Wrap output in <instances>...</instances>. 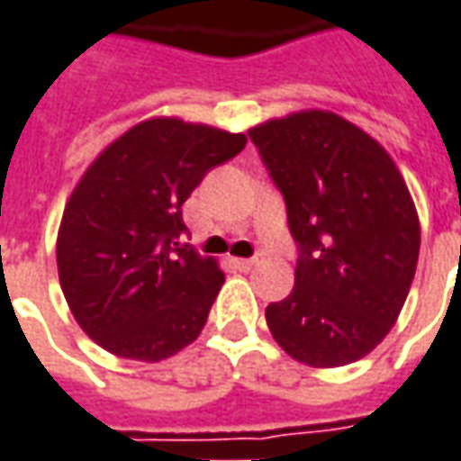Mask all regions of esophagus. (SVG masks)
<instances>
[{"label":"esophagus","instance_id":"1","mask_svg":"<svg viewBox=\"0 0 461 461\" xmlns=\"http://www.w3.org/2000/svg\"><path fill=\"white\" fill-rule=\"evenodd\" d=\"M231 264H234L240 272H249V269L257 267V259H231Z\"/></svg>","mask_w":461,"mask_h":461}]
</instances>
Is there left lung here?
<instances>
[{"mask_svg":"<svg viewBox=\"0 0 461 461\" xmlns=\"http://www.w3.org/2000/svg\"><path fill=\"white\" fill-rule=\"evenodd\" d=\"M297 241L294 289L264 317L309 366L362 359L397 321L420 259V220L387 149L321 109L249 130Z\"/></svg>","mask_w":461,"mask_h":461,"instance_id":"8db88e82","label":"left lung"}]
</instances>
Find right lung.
<instances>
[{"mask_svg":"<svg viewBox=\"0 0 461 461\" xmlns=\"http://www.w3.org/2000/svg\"><path fill=\"white\" fill-rule=\"evenodd\" d=\"M244 144V134L154 117L89 164L64 207L57 267L74 320L99 347L162 362L197 339L224 272L179 241L182 204Z\"/></svg>","mask_w":461,"mask_h":461,"instance_id":"obj_1","label":"right lung"}]
</instances>
